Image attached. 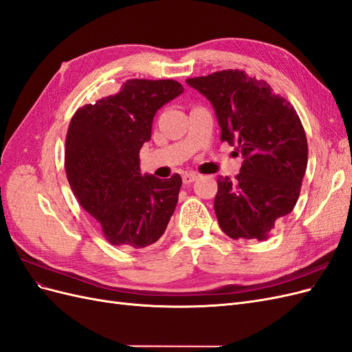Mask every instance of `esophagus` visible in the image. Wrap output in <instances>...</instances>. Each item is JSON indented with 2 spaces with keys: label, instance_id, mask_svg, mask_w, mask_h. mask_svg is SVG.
I'll use <instances>...</instances> for the list:
<instances>
[{
  "label": "esophagus",
  "instance_id": "esophagus-1",
  "mask_svg": "<svg viewBox=\"0 0 352 352\" xmlns=\"http://www.w3.org/2000/svg\"><path fill=\"white\" fill-rule=\"evenodd\" d=\"M197 173H194V172H186L184 176H182V179H184V184H192L194 180H197Z\"/></svg>",
  "mask_w": 352,
  "mask_h": 352
}]
</instances>
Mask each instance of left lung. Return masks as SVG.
<instances>
[{"instance_id":"8db88e82","label":"left lung","mask_w":352,"mask_h":352,"mask_svg":"<svg viewBox=\"0 0 352 352\" xmlns=\"http://www.w3.org/2000/svg\"><path fill=\"white\" fill-rule=\"evenodd\" d=\"M186 83L212 104L220 140L236 145L243 157L235 179H217L214 211L221 230L232 239H267L301 192L308 145L300 117L267 82L242 70H221Z\"/></svg>"}]
</instances>
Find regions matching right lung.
Returning a JSON list of instances; mask_svg holds the SVG:
<instances>
[{
    "mask_svg": "<svg viewBox=\"0 0 352 352\" xmlns=\"http://www.w3.org/2000/svg\"><path fill=\"white\" fill-rule=\"evenodd\" d=\"M182 92L172 79H129L120 92L83 105L72 117L67 180L111 245L131 250L153 245L173 214L182 177L142 176L140 151L151 140L157 110Z\"/></svg>",
    "mask_w": 352,
    "mask_h": 352,
    "instance_id": "obj_1",
    "label": "right lung"
}]
</instances>
